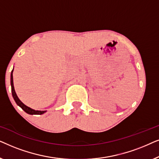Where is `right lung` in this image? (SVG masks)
Returning <instances> with one entry per match:
<instances>
[{"label": "right lung", "mask_w": 159, "mask_h": 159, "mask_svg": "<svg viewBox=\"0 0 159 159\" xmlns=\"http://www.w3.org/2000/svg\"><path fill=\"white\" fill-rule=\"evenodd\" d=\"M13 71H14V69H13V70L11 71V93H12V96L14 98L15 102H16L17 105H18L19 107H21L22 108V110L25 111L26 113H27L28 114H31V115H33V114H38V115H41V114H43L44 113H45L47 111H38V110H34L32 109V108L28 107L26 105H25L22 102H21L19 98L17 96L16 92H15V90H14V80H13Z\"/></svg>", "instance_id": "1"}]
</instances>
